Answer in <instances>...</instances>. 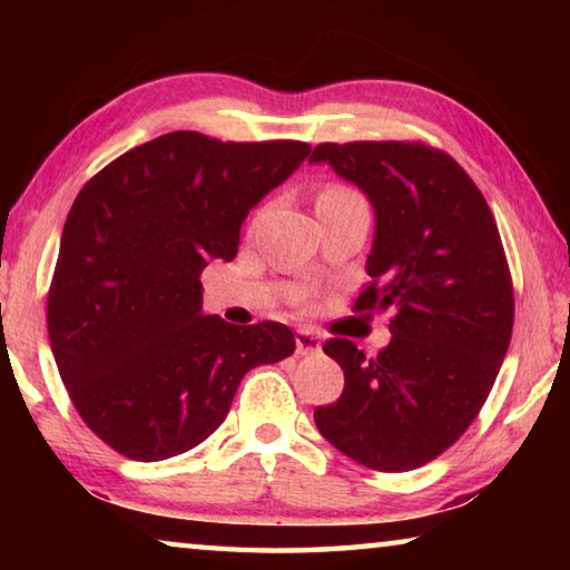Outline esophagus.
Segmentation results:
<instances>
[{
	"label": "esophagus",
	"instance_id": "esophagus-1",
	"mask_svg": "<svg viewBox=\"0 0 570 570\" xmlns=\"http://www.w3.org/2000/svg\"><path fill=\"white\" fill-rule=\"evenodd\" d=\"M322 352V340L314 332L298 330L296 332V354H320Z\"/></svg>",
	"mask_w": 570,
	"mask_h": 570
}]
</instances>
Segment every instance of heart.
Returning a JSON list of instances; mask_svg holds the SVG:
<instances>
[{
  "instance_id": "b5f03b06",
  "label": "heart",
  "mask_w": 570,
  "mask_h": 570,
  "mask_svg": "<svg viewBox=\"0 0 570 570\" xmlns=\"http://www.w3.org/2000/svg\"><path fill=\"white\" fill-rule=\"evenodd\" d=\"M324 193H346V188H330V190H324Z\"/></svg>"
}]
</instances>
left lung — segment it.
<instances>
[{"mask_svg": "<svg viewBox=\"0 0 570 570\" xmlns=\"http://www.w3.org/2000/svg\"><path fill=\"white\" fill-rule=\"evenodd\" d=\"M308 160L370 196L372 282L354 312H394L377 356L340 336L324 344L344 392L314 422L364 468L414 470L462 438L505 360L515 298L493 210L455 158L422 140L320 142Z\"/></svg>", "mask_w": 570, "mask_h": 570, "instance_id": "left-lung-1", "label": "left lung"}]
</instances>
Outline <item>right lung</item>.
<instances>
[{"mask_svg":"<svg viewBox=\"0 0 570 570\" xmlns=\"http://www.w3.org/2000/svg\"><path fill=\"white\" fill-rule=\"evenodd\" d=\"M308 150L176 130L122 153L77 193L47 330L77 414L115 452L156 462L196 448L250 366L294 354L284 324L200 314V274L236 256L248 210Z\"/></svg>","mask_w":570,"mask_h":570,"instance_id":"obj_1","label":"right lung"}]
</instances>
